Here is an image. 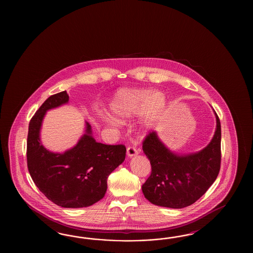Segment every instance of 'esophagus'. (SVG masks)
<instances>
[{
	"mask_svg": "<svg viewBox=\"0 0 253 253\" xmlns=\"http://www.w3.org/2000/svg\"><path fill=\"white\" fill-rule=\"evenodd\" d=\"M138 154V150L134 147V146H129L128 148H127V156L128 157H130V158H132V157H134V156H136Z\"/></svg>",
	"mask_w": 253,
	"mask_h": 253,
	"instance_id": "34e87169",
	"label": "esophagus"
}]
</instances>
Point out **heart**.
<instances>
[{
	"mask_svg": "<svg viewBox=\"0 0 253 253\" xmlns=\"http://www.w3.org/2000/svg\"><path fill=\"white\" fill-rule=\"evenodd\" d=\"M166 108L163 92L149 89H122L116 92L109 103V109L116 120L127 121L142 114L141 125L144 130L152 128L160 122ZM103 121L108 125H116L112 118L105 116Z\"/></svg>",
	"mask_w": 253,
	"mask_h": 253,
	"instance_id": "heart-1",
	"label": "heart"
}]
</instances>
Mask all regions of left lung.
<instances>
[{
	"label": "left lung",
	"instance_id": "left-lung-1",
	"mask_svg": "<svg viewBox=\"0 0 253 253\" xmlns=\"http://www.w3.org/2000/svg\"><path fill=\"white\" fill-rule=\"evenodd\" d=\"M214 114V135L206 147L196 153L172 152L157 131L146 136L143 151L152 170L142 190L152 204L171 209L190 206L214 183L221 167V123L215 111Z\"/></svg>",
	"mask_w": 253,
	"mask_h": 253
}]
</instances>
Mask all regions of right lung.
I'll return each instance as SVG.
<instances>
[{
	"instance_id": "right-lung-1",
	"label": "right lung",
	"mask_w": 253,
	"mask_h": 253,
	"mask_svg": "<svg viewBox=\"0 0 253 253\" xmlns=\"http://www.w3.org/2000/svg\"><path fill=\"white\" fill-rule=\"evenodd\" d=\"M66 91L51 95L32 117L27 141L28 168L34 184L47 199L63 208H84L103 199L107 178L126 155L123 145L97 143L92 127L85 122L84 135L63 153L49 151L41 142L46 112L69 103Z\"/></svg>"
}]
</instances>
